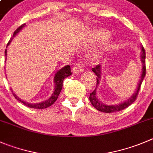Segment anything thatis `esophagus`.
Wrapping results in <instances>:
<instances>
[{"label": "esophagus", "mask_w": 153, "mask_h": 153, "mask_svg": "<svg viewBox=\"0 0 153 153\" xmlns=\"http://www.w3.org/2000/svg\"><path fill=\"white\" fill-rule=\"evenodd\" d=\"M84 66L81 63H76L72 68V72L73 73H81V72H83Z\"/></svg>", "instance_id": "esophagus-1"}]
</instances>
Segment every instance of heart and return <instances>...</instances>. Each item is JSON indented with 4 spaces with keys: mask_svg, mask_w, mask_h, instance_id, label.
Wrapping results in <instances>:
<instances>
[{
    "mask_svg": "<svg viewBox=\"0 0 153 153\" xmlns=\"http://www.w3.org/2000/svg\"><path fill=\"white\" fill-rule=\"evenodd\" d=\"M109 35V31L105 29H103V28L95 29L91 32V37H92L93 40H94L95 41H102V40L106 38ZM112 45V41L111 39H107L106 41H104V43L102 44V46L100 47V48L93 54V59L94 60H97V59H99V58L102 54H104L105 52H107V51L110 49Z\"/></svg>",
    "mask_w": 153,
    "mask_h": 153,
    "instance_id": "obj_1",
    "label": "heart"
}]
</instances>
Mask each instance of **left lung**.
<instances>
[{"mask_svg":"<svg viewBox=\"0 0 153 153\" xmlns=\"http://www.w3.org/2000/svg\"><path fill=\"white\" fill-rule=\"evenodd\" d=\"M142 48V51H141V55H140V61L142 62V71H141V75L140 78L139 80V82L137 84V89L135 90L134 93L128 99L125 100L123 102H121V103L118 104H115V105H107V104L103 103L101 100H100L99 98L97 96V88H95L94 91H93L91 94H90V101H91V104L93 105V106L97 109V110L100 111L102 112H106V113H110V112H115L117 111H121L122 109H125L128 106H129L130 105L134 102L135 100H136L137 97V94L139 93L140 89L141 84L143 82V80L144 77L146 75V66H145V59H146V53H145V50H144L143 47H141ZM93 72H94V74L96 75L97 76V87L99 85V84L100 83L101 81V75H102V67L101 65H97L96 67H94L91 69Z\"/></svg>","mask_w":153,"mask_h":153,"instance_id":"1","label":"left lung"}]
</instances>
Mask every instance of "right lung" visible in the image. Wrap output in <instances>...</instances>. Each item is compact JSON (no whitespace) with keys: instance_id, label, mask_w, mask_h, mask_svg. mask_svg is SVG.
Returning a JSON list of instances; mask_svg holds the SVG:
<instances>
[{"instance_id":"add662e5","label":"right lung","mask_w":153,"mask_h":153,"mask_svg":"<svg viewBox=\"0 0 153 153\" xmlns=\"http://www.w3.org/2000/svg\"><path fill=\"white\" fill-rule=\"evenodd\" d=\"M25 26V24H23V25H21L20 27H19L15 31H14L13 35V37L11 38V39L10 40V41L8 42L7 45V48L10 45V44L11 43L12 40L13 39L14 37H16V35ZM5 56H6V59H7V49L5 50ZM6 62V61H5ZM72 75V72H71V68H70L69 65H65V66L62 67V68H60L59 70H58L56 72L55 75H54V91L53 92L52 95L50 97V98H48L46 100L43 101V102H38V103H30V102H25V101L22 100L20 98L16 96V94L15 93H13V91L12 90V88H10L11 91H12L14 97L16 100H18L19 101H20L21 102L24 104L26 106L30 107V108H32V109H45V108H48V107L51 106L52 104L54 103L56 100H57L58 97H59V94H60V91L62 90V82H63V80L65 79V78L68 77L69 75Z\"/></svg>"}]
</instances>
